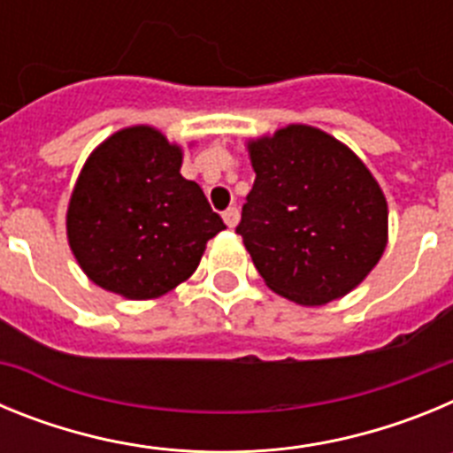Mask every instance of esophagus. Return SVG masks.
<instances>
[{
    "mask_svg": "<svg viewBox=\"0 0 453 453\" xmlns=\"http://www.w3.org/2000/svg\"><path fill=\"white\" fill-rule=\"evenodd\" d=\"M222 218H224V222H226V226H231V229H234L235 224H238V219H240V211L235 206H229L222 213Z\"/></svg>",
    "mask_w": 453,
    "mask_h": 453,
    "instance_id": "34e87169",
    "label": "esophagus"
}]
</instances>
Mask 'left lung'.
<instances>
[{
    "mask_svg": "<svg viewBox=\"0 0 453 453\" xmlns=\"http://www.w3.org/2000/svg\"><path fill=\"white\" fill-rule=\"evenodd\" d=\"M256 179L235 234L281 297L322 306L370 274L388 240V203L358 156L290 124L250 142Z\"/></svg>",
    "mask_w": 453,
    "mask_h": 453,
    "instance_id": "obj_1",
    "label": "left lung"
}]
</instances>
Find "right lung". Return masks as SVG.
Returning <instances> with one entry per match:
<instances>
[{
	"instance_id": "1",
	"label": "right lung",
	"mask_w": 453,
	"mask_h": 453,
	"mask_svg": "<svg viewBox=\"0 0 453 453\" xmlns=\"http://www.w3.org/2000/svg\"><path fill=\"white\" fill-rule=\"evenodd\" d=\"M181 150L151 127L118 131L92 151L72 192L67 238L81 270L127 299L161 297L186 281L226 229Z\"/></svg>"
}]
</instances>
